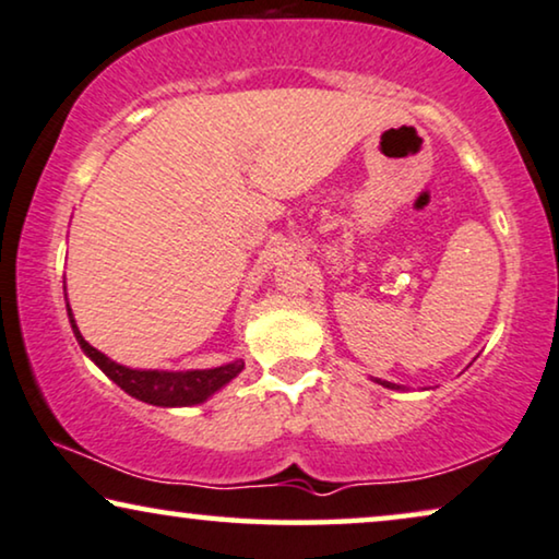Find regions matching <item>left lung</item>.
Segmentation results:
<instances>
[{
    "label": "left lung",
    "mask_w": 559,
    "mask_h": 559,
    "mask_svg": "<svg viewBox=\"0 0 559 559\" xmlns=\"http://www.w3.org/2000/svg\"><path fill=\"white\" fill-rule=\"evenodd\" d=\"M376 383H381L383 389H391V391H401V385H396V383H389V381H381V378H376Z\"/></svg>",
    "instance_id": "1"
}]
</instances>
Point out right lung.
<instances>
[{
  "instance_id": "obj_1",
  "label": "right lung",
  "mask_w": 559,
  "mask_h": 559,
  "mask_svg": "<svg viewBox=\"0 0 559 559\" xmlns=\"http://www.w3.org/2000/svg\"><path fill=\"white\" fill-rule=\"evenodd\" d=\"M66 311H69L71 330L76 334V342L84 349L88 360H94V366L102 368V373L115 381L124 393H130L132 399L145 401L153 406H193L204 404L206 399L225 389V385L242 373L245 362L233 360L227 366L219 368H204V370H138L119 366V362L109 360L107 355L88 345L81 337L76 319L71 314L69 301H66Z\"/></svg>"
}]
</instances>
